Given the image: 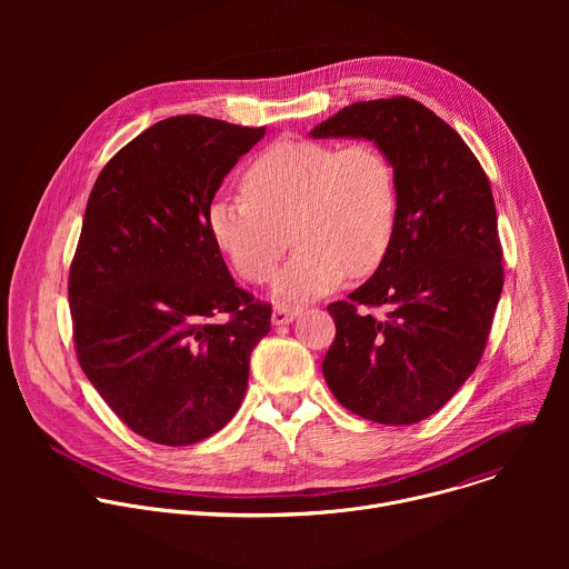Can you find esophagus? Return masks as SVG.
Segmentation results:
<instances>
[{"instance_id":"esophagus-1","label":"esophagus","mask_w":569,"mask_h":569,"mask_svg":"<svg viewBox=\"0 0 569 569\" xmlns=\"http://www.w3.org/2000/svg\"><path fill=\"white\" fill-rule=\"evenodd\" d=\"M299 312H301V308H297V306H277L272 310V323L274 327H283V323H290Z\"/></svg>"}]
</instances>
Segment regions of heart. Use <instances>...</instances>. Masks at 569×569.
Wrapping results in <instances>:
<instances>
[{"label": "heart", "mask_w": 569, "mask_h": 569, "mask_svg": "<svg viewBox=\"0 0 569 569\" xmlns=\"http://www.w3.org/2000/svg\"><path fill=\"white\" fill-rule=\"evenodd\" d=\"M398 176L371 141L345 146L279 139L242 173V196H216L209 233L236 274L250 283L272 279L290 248L297 252L274 281L281 301L333 290L347 274L376 272L396 236Z\"/></svg>", "instance_id": "heart-1"}]
</instances>
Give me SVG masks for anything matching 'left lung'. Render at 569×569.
<instances>
[{
    "label": "left lung",
    "instance_id": "obj_1",
    "mask_svg": "<svg viewBox=\"0 0 569 569\" xmlns=\"http://www.w3.org/2000/svg\"><path fill=\"white\" fill-rule=\"evenodd\" d=\"M310 134L373 141L393 161L400 191L382 266L347 301L329 303L336 340L323 378L362 419L419 423L479 365L502 295L489 178L466 141L410 97L351 103ZM371 307L386 317L367 313Z\"/></svg>",
    "mask_w": 569,
    "mask_h": 569
}]
</instances>
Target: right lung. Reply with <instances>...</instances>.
I'll list each match as a JSON object with an SVG mask.
<instances>
[{"mask_svg": "<svg viewBox=\"0 0 569 569\" xmlns=\"http://www.w3.org/2000/svg\"><path fill=\"white\" fill-rule=\"evenodd\" d=\"M263 134L164 119L90 193L67 288L73 349L110 410L152 443L191 446L224 428L270 333L272 306L233 283L207 224L224 176Z\"/></svg>", "mask_w": 569, "mask_h": 569, "instance_id": "obj_1", "label": "right lung"}]
</instances>
